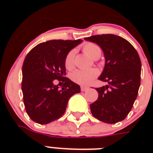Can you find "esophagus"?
I'll use <instances>...</instances> for the list:
<instances>
[{"instance_id":"obj_1","label":"esophagus","mask_w":153,"mask_h":153,"mask_svg":"<svg viewBox=\"0 0 153 153\" xmlns=\"http://www.w3.org/2000/svg\"><path fill=\"white\" fill-rule=\"evenodd\" d=\"M80 89H81V91H83V92H85V91H86V90H88V89H89V87H88V86H81Z\"/></svg>"}]
</instances>
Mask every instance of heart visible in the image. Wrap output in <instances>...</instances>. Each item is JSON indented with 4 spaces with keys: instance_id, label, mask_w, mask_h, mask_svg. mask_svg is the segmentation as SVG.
Returning <instances> with one entry per match:
<instances>
[{
    "instance_id": "b5f03b06",
    "label": "heart",
    "mask_w": 153,
    "mask_h": 153,
    "mask_svg": "<svg viewBox=\"0 0 153 153\" xmlns=\"http://www.w3.org/2000/svg\"><path fill=\"white\" fill-rule=\"evenodd\" d=\"M83 51L86 54H88L93 59L99 58L101 55V50L99 46L93 43H86L83 45ZM75 50H71L67 53L65 57L64 64L66 68L70 70L74 67V57H75ZM98 76V71L95 69H89V70H83L79 69L71 74L70 77L72 80L79 85H88L93 79Z\"/></svg>"
}]
</instances>
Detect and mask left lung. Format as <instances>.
<instances>
[{
	"instance_id": "1",
	"label": "left lung",
	"mask_w": 153,
	"mask_h": 153,
	"mask_svg": "<svg viewBox=\"0 0 153 153\" xmlns=\"http://www.w3.org/2000/svg\"><path fill=\"white\" fill-rule=\"evenodd\" d=\"M101 47L105 67L99 79L108 85L97 88L98 99L90 107L93 116L106 123L123 120L138 95L141 78V61L137 51L128 40L114 34L85 37Z\"/></svg>"
}]
</instances>
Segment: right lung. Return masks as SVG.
<instances>
[{"mask_svg": "<svg viewBox=\"0 0 153 153\" xmlns=\"http://www.w3.org/2000/svg\"><path fill=\"white\" fill-rule=\"evenodd\" d=\"M82 40H52L41 43L31 50L22 67V92L25 109L31 120L47 124L61 117L67 102L80 87L65 77V57ZM58 79L64 82L60 89L53 84Z\"/></svg>", "mask_w": 153, "mask_h": 153, "instance_id": "right-lung-1", "label": "right lung"}]
</instances>
